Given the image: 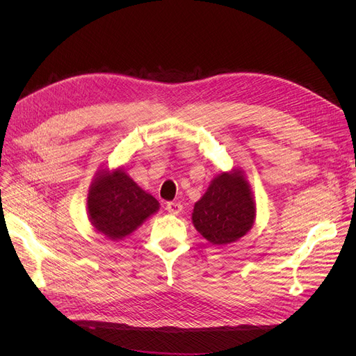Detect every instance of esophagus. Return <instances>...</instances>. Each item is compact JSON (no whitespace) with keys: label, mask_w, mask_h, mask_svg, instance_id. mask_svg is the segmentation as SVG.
Listing matches in <instances>:
<instances>
[{"label":"esophagus","mask_w":356,"mask_h":356,"mask_svg":"<svg viewBox=\"0 0 356 356\" xmlns=\"http://www.w3.org/2000/svg\"><path fill=\"white\" fill-rule=\"evenodd\" d=\"M165 209L170 215H179L183 211V207H181V203H179V202H168L165 204Z\"/></svg>","instance_id":"1"}]
</instances>
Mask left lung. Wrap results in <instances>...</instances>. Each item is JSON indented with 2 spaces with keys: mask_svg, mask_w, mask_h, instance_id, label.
<instances>
[{
  "mask_svg": "<svg viewBox=\"0 0 356 356\" xmlns=\"http://www.w3.org/2000/svg\"><path fill=\"white\" fill-rule=\"evenodd\" d=\"M255 218V197L242 168L218 173L192 212L196 231L211 244L220 247L247 235Z\"/></svg>",
  "mask_w": 356,
  "mask_h": 356,
  "instance_id": "8db88e82",
  "label": "left lung"
}]
</instances>
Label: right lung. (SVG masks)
<instances>
[{
  "label": "right lung",
  "mask_w": 356,
  "mask_h": 356,
  "mask_svg": "<svg viewBox=\"0 0 356 356\" xmlns=\"http://www.w3.org/2000/svg\"><path fill=\"white\" fill-rule=\"evenodd\" d=\"M159 209V200L141 189L121 165L99 168L90 181L88 218L93 229L111 241L129 236Z\"/></svg>",
  "instance_id": "add662e5"
}]
</instances>
